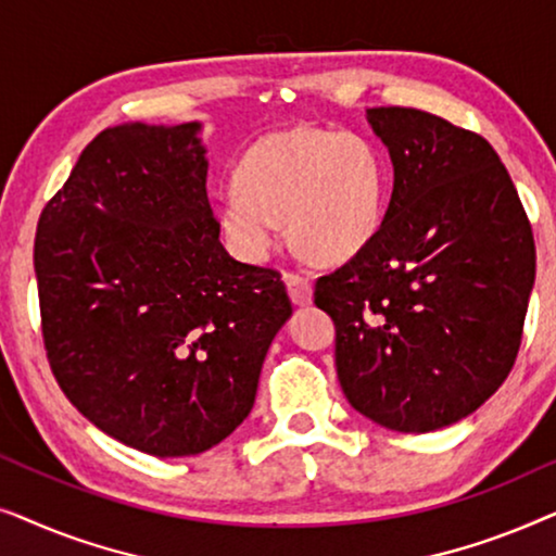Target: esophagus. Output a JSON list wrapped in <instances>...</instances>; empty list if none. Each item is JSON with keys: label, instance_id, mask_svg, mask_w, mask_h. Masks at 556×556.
Returning a JSON list of instances; mask_svg holds the SVG:
<instances>
[{"label": "esophagus", "instance_id": "34e87169", "mask_svg": "<svg viewBox=\"0 0 556 556\" xmlns=\"http://www.w3.org/2000/svg\"><path fill=\"white\" fill-rule=\"evenodd\" d=\"M286 288L295 306H306V303H311V299H314L311 280L306 276H299V273H286Z\"/></svg>", "mask_w": 556, "mask_h": 556}]
</instances>
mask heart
Segmentation results:
<instances>
[{
  "mask_svg": "<svg viewBox=\"0 0 556 556\" xmlns=\"http://www.w3.org/2000/svg\"><path fill=\"white\" fill-rule=\"evenodd\" d=\"M382 197V162L364 136L291 128L245 151L238 187L219 197V225L250 263L278 245L280 219L303 253L341 263L375 238Z\"/></svg>",
  "mask_w": 556,
  "mask_h": 556,
  "instance_id": "b5f03b06",
  "label": "heart"
}]
</instances>
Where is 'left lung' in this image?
<instances>
[{
	"instance_id": "left-lung-1",
	"label": "left lung",
	"mask_w": 556,
	"mask_h": 556,
	"mask_svg": "<svg viewBox=\"0 0 556 556\" xmlns=\"http://www.w3.org/2000/svg\"><path fill=\"white\" fill-rule=\"evenodd\" d=\"M394 187L359 253L316 280L337 326L349 405L382 428L432 432L504 384L534 286V235L489 141L428 111L371 109Z\"/></svg>"
}]
</instances>
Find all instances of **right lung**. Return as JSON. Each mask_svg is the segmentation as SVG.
<instances>
[{
  "mask_svg": "<svg viewBox=\"0 0 556 556\" xmlns=\"http://www.w3.org/2000/svg\"><path fill=\"white\" fill-rule=\"evenodd\" d=\"M200 124L105 128L45 204L42 341L60 390L156 458L223 443L293 314L280 273L238 263L207 200Z\"/></svg>",
  "mask_w": 556,
  "mask_h": 556,
  "instance_id": "right-lung-1",
  "label": "right lung"
}]
</instances>
